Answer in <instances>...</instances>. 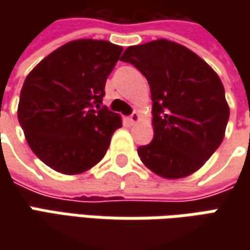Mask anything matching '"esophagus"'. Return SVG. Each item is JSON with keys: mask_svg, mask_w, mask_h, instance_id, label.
I'll list each match as a JSON object with an SVG mask.
<instances>
[{"mask_svg": "<svg viewBox=\"0 0 250 250\" xmlns=\"http://www.w3.org/2000/svg\"><path fill=\"white\" fill-rule=\"evenodd\" d=\"M129 121H130V122H132V124H136V122H139V121H140L139 112L133 111V112H132V115H130V117H129Z\"/></svg>", "mask_w": 250, "mask_h": 250, "instance_id": "1", "label": "esophagus"}]
</instances>
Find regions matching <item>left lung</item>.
<instances>
[{
    "mask_svg": "<svg viewBox=\"0 0 250 250\" xmlns=\"http://www.w3.org/2000/svg\"><path fill=\"white\" fill-rule=\"evenodd\" d=\"M147 79L153 101L151 143L142 163L167 179L196 172L226 135L229 107L214 69L185 45L166 39L130 45L121 58Z\"/></svg>",
    "mask_w": 250,
    "mask_h": 250,
    "instance_id": "left-lung-1",
    "label": "left lung"
}]
</instances>
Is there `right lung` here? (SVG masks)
I'll list each match as a JSON object with an SVG mask.
<instances>
[{"instance_id":"obj_1","label":"right lung","mask_w":250,"mask_h":250,"mask_svg":"<svg viewBox=\"0 0 250 250\" xmlns=\"http://www.w3.org/2000/svg\"><path fill=\"white\" fill-rule=\"evenodd\" d=\"M121 53L110 42L79 39L48 54L26 76L18 120L45 166L76 175L105 156L122 121L101 101Z\"/></svg>"}]
</instances>
